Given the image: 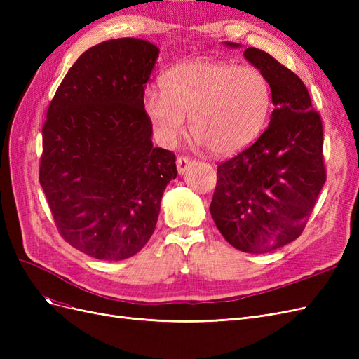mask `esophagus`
Here are the masks:
<instances>
[{"label":"esophagus","instance_id":"esophagus-1","mask_svg":"<svg viewBox=\"0 0 359 359\" xmlns=\"http://www.w3.org/2000/svg\"><path fill=\"white\" fill-rule=\"evenodd\" d=\"M191 165H193V160L190 157H178L177 158V169H178L180 175L186 173Z\"/></svg>","mask_w":359,"mask_h":359}]
</instances>
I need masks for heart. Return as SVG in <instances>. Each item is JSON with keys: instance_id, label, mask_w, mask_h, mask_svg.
Wrapping results in <instances>:
<instances>
[{"instance_id": "1", "label": "heart", "mask_w": 359, "mask_h": 359, "mask_svg": "<svg viewBox=\"0 0 359 359\" xmlns=\"http://www.w3.org/2000/svg\"><path fill=\"white\" fill-rule=\"evenodd\" d=\"M161 93L144 94V111L163 144L191 133L217 156L245 148L262 132L271 106L265 74L252 66L214 60L184 61L160 79Z\"/></svg>"}]
</instances>
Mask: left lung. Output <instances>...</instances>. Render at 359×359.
Segmentation results:
<instances>
[{"label":"left lung","mask_w":359,"mask_h":359,"mask_svg":"<svg viewBox=\"0 0 359 359\" xmlns=\"http://www.w3.org/2000/svg\"><path fill=\"white\" fill-rule=\"evenodd\" d=\"M244 58L265 74L276 109L252 147L217 168L210 212L232 247L260 255L297 240L306 227L327 180L323 130L295 73L256 48Z\"/></svg>","instance_id":"left-lung-1"}]
</instances>
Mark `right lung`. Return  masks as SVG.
<instances>
[{
  "label": "right lung",
  "mask_w": 359,
  "mask_h": 359,
  "mask_svg": "<svg viewBox=\"0 0 359 359\" xmlns=\"http://www.w3.org/2000/svg\"><path fill=\"white\" fill-rule=\"evenodd\" d=\"M160 49L124 37L85 50L49 104L40 184L61 236L100 260L135 256L153 235L177 178L175 154L153 147L144 94Z\"/></svg>",
  "instance_id": "add662e5"
}]
</instances>
